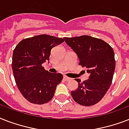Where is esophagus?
<instances>
[{
	"label": "esophagus",
	"mask_w": 129,
	"mask_h": 129,
	"mask_svg": "<svg viewBox=\"0 0 129 129\" xmlns=\"http://www.w3.org/2000/svg\"><path fill=\"white\" fill-rule=\"evenodd\" d=\"M63 80H64L65 81H69V80H70L71 78H68V77L64 76H63Z\"/></svg>",
	"instance_id": "esophagus-1"
}]
</instances>
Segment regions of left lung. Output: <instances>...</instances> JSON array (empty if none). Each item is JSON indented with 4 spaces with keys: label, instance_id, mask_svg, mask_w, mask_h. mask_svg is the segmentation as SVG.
I'll return each mask as SVG.
<instances>
[{
    "label": "left lung",
    "instance_id": "8db88e82",
    "mask_svg": "<svg viewBox=\"0 0 129 129\" xmlns=\"http://www.w3.org/2000/svg\"><path fill=\"white\" fill-rule=\"evenodd\" d=\"M64 40L78 57L79 65L85 67L89 74L83 82L75 79L78 88L71 95L80 105H94L102 100L112 83L116 63L113 49L102 39L88 35L64 37Z\"/></svg>",
    "mask_w": 129,
    "mask_h": 129
}]
</instances>
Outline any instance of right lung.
Segmentation results:
<instances>
[{
    "mask_svg": "<svg viewBox=\"0 0 129 129\" xmlns=\"http://www.w3.org/2000/svg\"><path fill=\"white\" fill-rule=\"evenodd\" d=\"M63 41L62 38L39 35L23 39L13 51L12 68L15 82L29 102L43 104L52 99L63 75L49 72L42 63L49 61L51 49Z\"/></svg>",
    "mask_w": 129,
    "mask_h": 129,
    "instance_id": "1",
    "label": "right lung"
}]
</instances>
